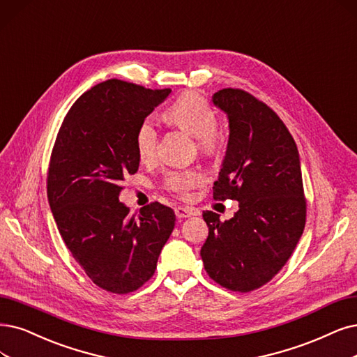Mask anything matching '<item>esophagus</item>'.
Segmentation results:
<instances>
[{
	"label": "esophagus",
	"instance_id": "obj_1",
	"mask_svg": "<svg viewBox=\"0 0 357 357\" xmlns=\"http://www.w3.org/2000/svg\"><path fill=\"white\" fill-rule=\"evenodd\" d=\"M175 215H176V218H179V219H183V218H191V216L197 215V210H194L192 207L176 206V207H175Z\"/></svg>",
	"mask_w": 357,
	"mask_h": 357
}]
</instances>
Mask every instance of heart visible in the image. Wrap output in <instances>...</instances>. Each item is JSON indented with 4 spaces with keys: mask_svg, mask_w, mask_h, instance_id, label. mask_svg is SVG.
Returning a JSON list of instances; mask_svg holds the SVG:
<instances>
[{
    "mask_svg": "<svg viewBox=\"0 0 357 357\" xmlns=\"http://www.w3.org/2000/svg\"><path fill=\"white\" fill-rule=\"evenodd\" d=\"M165 121L197 139V145L206 155L219 153L223 135L216 126L218 116L210 104L199 94L188 92L170 104L163 113ZM158 132L153 119L147 117L139 123L135 135L137 153L141 162H151L157 153ZM206 182V174L199 167L172 170L163 179V187L182 199H188L191 191Z\"/></svg>",
    "mask_w": 357,
    "mask_h": 357,
    "instance_id": "heart-1",
    "label": "heart"
}]
</instances>
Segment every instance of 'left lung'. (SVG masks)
Wrapping results in <instances>:
<instances>
[{"instance_id":"left-lung-1","label":"left lung","mask_w":357,"mask_h":357,"mask_svg":"<svg viewBox=\"0 0 357 357\" xmlns=\"http://www.w3.org/2000/svg\"><path fill=\"white\" fill-rule=\"evenodd\" d=\"M212 100L229 121L213 199L236 200L240 208L225 222L208 210L203 213L208 236L200 255L215 282L248 293L284 268L305 229L298 150L280 116L250 92L225 88Z\"/></svg>"}]
</instances>
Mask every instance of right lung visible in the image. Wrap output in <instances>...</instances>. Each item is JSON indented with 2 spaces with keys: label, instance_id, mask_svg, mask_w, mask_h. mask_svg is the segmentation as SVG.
I'll use <instances>...</instances> for the list:
<instances>
[{
  "label": "right lung",
  "instance_id": "1",
  "mask_svg": "<svg viewBox=\"0 0 357 357\" xmlns=\"http://www.w3.org/2000/svg\"><path fill=\"white\" fill-rule=\"evenodd\" d=\"M109 79L79 97L51 151L47 195L61 238L89 280L128 294L154 275L175 212L150 203L138 216L119 202L122 181L139 166V123L170 94Z\"/></svg>",
  "mask_w": 357,
  "mask_h": 357
}]
</instances>
